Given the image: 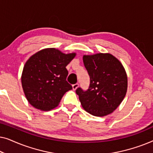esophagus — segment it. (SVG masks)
<instances>
[{"label": "esophagus", "instance_id": "34e87169", "mask_svg": "<svg viewBox=\"0 0 153 153\" xmlns=\"http://www.w3.org/2000/svg\"><path fill=\"white\" fill-rule=\"evenodd\" d=\"M79 87V84L78 83H76V84H74L72 85V89L74 90V91H75V90L77 89V88Z\"/></svg>", "mask_w": 153, "mask_h": 153}]
</instances>
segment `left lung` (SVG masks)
<instances>
[{
	"instance_id": "1",
	"label": "left lung",
	"mask_w": 153,
	"mask_h": 153,
	"mask_svg": "<svg viewBox=\"0 0 153 153\" xmlns=\"http://www.w3.org/2000/svg\"><path fill=\"white\" fill-rule=\"evenodd\" d=\"M91 78L89 89H76L81 106L95 116L111 114L123 102L127 91L126 71L118 58L109 53L83 56Z\"/></svg>"
}]
</instances>
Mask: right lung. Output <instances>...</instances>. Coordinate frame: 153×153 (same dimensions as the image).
<instances>
[{"label": "right lung", "mask_w": 153, "mask_h": 153, "mask_svg": "<svg viewBox=\"0 0 153 153\" xmlns=\"http://www.w3.org/2000/svg\"><path fill=\"white\" fill-rule=\"evenodd\" d=\"M76 53H64L46 48L30 56L22 74V85L27 100L33 107L50 111L58 106L64 94L72 89L67 82L66 66Z\"/></svg>", "instance_id": "1"}]
</instances>
